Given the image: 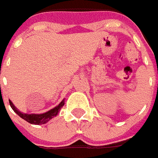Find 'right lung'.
<instances>
[{
	"mask_svg": "<svg viewBox=\"0 0 158 158\" xmlns=\"http://www.w3.org/2000/svg\"><path fill=\"white\" fill-rule=\"evenodd\" d=\"M9 105L12 107V109L14 110L21 118H23V120H25L26 122L31 123V124H35V125H39V124H44L47 122H49L51 119H52L53 117H55L58 114V112L60 111L61 107L64 105V100H63L56 107H54L53 109L50 110V111L46 112L44 114H23L18 111L15 106L13 105V103L9 101Z\"/></svg>",
	"mask_w": 158,
	"mask_h": 158,
	"instance_id": "1",
	"label": "right lung"
}]
</instances>
